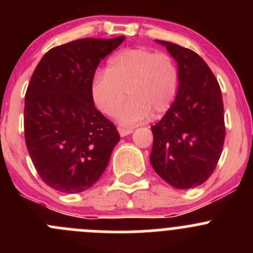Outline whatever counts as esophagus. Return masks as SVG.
<instances>
[{"label": "esophagus", "mask_w": 253, "mask_h": 253, "mask_svg": "<svg viewBox=\"0 0 253 253\" xmlns=\"http://www.w3.org/2000/svg\"><path fill=\"white\" fill-rule=\"evenodd\" d=\"M119 133H120V136L121 137H126V136H128V134H131L132 132H133V129L132 128H122V127H119Z\"/></svg>", "instance_id": "1"}]
</instances>
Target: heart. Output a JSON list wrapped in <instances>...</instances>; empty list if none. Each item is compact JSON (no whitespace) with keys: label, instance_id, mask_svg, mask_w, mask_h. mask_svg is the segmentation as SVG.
I'll list each match as a JSON object with an SVG mask.
<instances>
[{"label":"heart","instance_id":"obj_1","mask_svg":"<svg viewBox=\"0 0 253 253\" xmlns=\"http://www.w3.org/2000/svg\"><path fill=\"white\" fill-rule=\"evenodd\" d=\"M178 88V71L168 53L149 48H126L108 61L106 72L94 75L90 95L106 116H115L127 95L131 100L119 114L124 125H137L159 117L171 108Z\"/></svg>","mask_w":253,"mask_h":253}]
</instances>
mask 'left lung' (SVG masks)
Here are the masks:
<instances>
[{"instance_id": "8db88e82", "label": "left lung", "mask_w": 253, "mask_h": 253, "mask_svg": "<svg viewBox=\"0 0 253 253\" xmlns=\"http://www.w3.org/2000/svg\"><path fill=\"white\" fill-rule=\"evenodd\" d=\"M177 62L175 101L152 127L150 164L158 175L180 190L197 187L215 169L225 138L220 86L195 51L163 40Z\"/></svg>"}]
</instances>
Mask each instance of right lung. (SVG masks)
I'll return each mask as SVG.
<instances>
[{
    "mask_svg": "<svg viewBox=\"0 0 253 253\" xmlns=\"http://www.w3.org/2000/svg\"><path fill=\"white\" fill-rule=\"evenodd\" d=\"M124 40L85 38L51 48L30 78L25 143L38 174L53 190L83 192L108 167L120 134L94 105L90 83L100 61Z\"/></svg>",
    "mask_w": 253,
    "mask_h": 253,
    "instance_id": "obj_1",
    "label": "right lung"
}]
</instances>
